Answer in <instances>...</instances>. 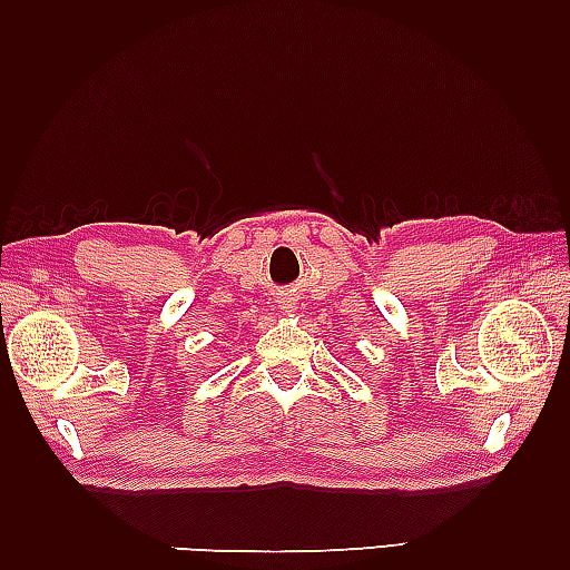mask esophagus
<instances>
[{"label":"esophagus","mask_w":570,"mask_h":570,"mask_svg":"<svg viewBox=\"0 0 570 570\" xmlns=\"http://www.w3.org/2000/svg\"><path fill=\"white\" fill-rule=\"evenodd\" d=\"M282 308H286V311H288V308H294V304H292V301L286 298V301H282Z\"/></svg>","instance_id":"obj_1"}]
</instances>
